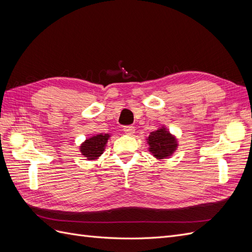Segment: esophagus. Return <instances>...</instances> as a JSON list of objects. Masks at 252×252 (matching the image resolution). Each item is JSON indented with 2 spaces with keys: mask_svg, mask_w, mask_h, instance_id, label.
<instances>
[{
  "mask_svg": "<svg viewBox=\"0 0 252 252\" xmlns=\"http://www.w3.org/2000/svg\"><path fill=\"white\" fill-rule=\"evenodd\" d=\"M134 131H135V129H134L133 126H125V127H124V132L127 133V134H129V135L133 134Z\"/></svg>",
  "mask_w": 252,
  "mask_h": 252,
  "instance_id": "esophagus-1",
  "label": "esophagus"
}]
</instances>
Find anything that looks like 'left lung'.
Returning <instances> with one entry per match:
<instances>
[{
	"instance_id": "8db88e82",
	"label": "left lung",
	"mask_w": 252,
	"mask_h": 252,
	"mask_svg": "<svg viewBox=\"0 0 252 252\" xmlns=\"http://www.w3.org/2000/svg\"><path fill=\"white\" fill-rule=\"evenodd\" d=\"M147 143L152 156L158 159L169 158L178 148L177 139L165 127L150 132Z\"/></svg>"
}]
</instances>
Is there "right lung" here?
<instances>
[{
    "instance_id": "add662e5",
    "label": "right lung",
    "mask_w": 252,
    "mask_h": 252,
    "mask_svg": "<svg viewBox=\"0 0 252 252\" xmlns=\"http://www.w3.org/2000/svg\"><path fill=\"white\" fill-rule=\"evenodd\" d=\"M109 138L110 135L108 133H100L87 139L80 147L82 156H84V158H86L87 159L98 158V157H101L103 151L105 150V146Z\"/></svg>"
}]
</instances>
